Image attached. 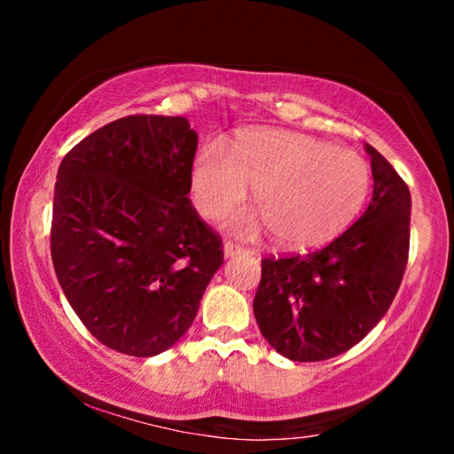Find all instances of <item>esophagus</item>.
<instances>
[{
  "label": "esophagus",
  "mask_w": 454,
  "mask_h": 454,
  "mask_svg": "<svg viewBox=\"0 0 454 454\" xmlns=\"http://www.w3.org/2000/svg\"><path fill=\"white\" fill-rule=\"evenodd\" d=\"M222 250H224V258H234V256L242 254V252H244L242 246H238L234 242H224V246H222Z\"/></svg>",
  "instance_id": "1"
}]
</instances>
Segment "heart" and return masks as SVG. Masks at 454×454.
<instances>
[{
    "label": "heart",
    "mask_w": 454,
    "mask_h": 454,
    "mask_svg": "<svg viewBox=\"0 0 454 454\" xmlns=\"http://www.w3.org/2000/svg\"><path fill=\"white\" fill-rule=\"evenodd\" d=\"M254 188L258 214L236 220L254 236L270 228L290 250H310L340 236L363 212L371 166L356 152L292 129L256 128L234 137L232 153L216 140L196 152L190 190L198 212L220 218Z\"/></svg>",
    "instance_id": "heart-1"
}]
</instances>
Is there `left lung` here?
Listing matches in <instances>:
<instances>
[{"instance_id":"1","label":"left lung","mask_w":454,"mask_h":454,"mask_svg":"<svg viewBox=\"0 0 454 454\" xmlns=\"http://www.w3.org/2000/svg\"><path fill=\"white\" fill-rule=\"evenodd\" d=\"M371 156L372 198L326 248L264 258L254 317L268 344L294 363L342 355L393 304L409 258L411 192L382 153Z\"/></svg>"}]
</instances>
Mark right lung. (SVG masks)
I'll return each mask as SVG.
<instances>
[{
	"label": "right lung",
	"instance_id": "obj_1",
	"mask_svg": "<svg viewBox=\"0 0 454 454\" xmlns=\"http://www.w3.org/2000/svg\"><path fill=\"white\" fill-rule=\"evenodd\" d=\"M198 134L186 118L128 116L66 153L51 260L67 302L107 348L156 356L194 322L224 262L190 204Z\"/></svg>",
	"mask_w": 454,
	"mask_h": 454
}]
</instances>
